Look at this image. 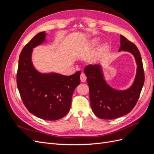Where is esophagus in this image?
<instances>
[{"label":"esophagus","instance_id":"esophagus-1","mask_svg":"<svg viewBox=\"0 0 154 154\" xmlns=\"http://www.w3.org/2000/svg\"><path fill=\"white\" fill-rule=\"evenodd\" d=\"M80 80L81 82H85L87 80V77L85 76V74L84 73H82L81 75H80Z\"/></svg>","mask_w":154,"mask_h":154}]
</instances>
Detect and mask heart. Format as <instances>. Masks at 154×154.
I'll use <instances>...</instances> for the list:
<instances>
[{
	"label": "heart",
	"instance_id": "b5f03b06",
	"mask_svg": "<svg viewBox=\"0 0 154 154\" xmlns=\"http://www.w3.org/2000/svg\"><path fill=\"white\" fill-rule=\"evenodd\" d=\"M96 43H97V42H94L92 43V44H93V45H94V44H96ZM107 48H108V47H107V45H103V48H101V51H100V54H99V55L103 54V53H105L106 52V51H107ZM97 57H98V56H97ZM97 58V57H94V59H93V61H94V62L97 61V59H98V58Z\"/></svg>",
	"mask_w": 154,
	"mask_h": 154
}]
</instances>
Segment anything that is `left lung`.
I'll list each match as a JSON object with an SVG mask.
<instances>
[{
    "instance_id": "obj_1",
    "label": "left lung",
    "mask_w": 154,
    "mask_h": 154,
    "mask_svg": "<svg viewBox=\"0 0 154 154\" xmlns=\"http://www.w3.org/2000/svg\"><path fill=\"white\" fill-rule=\"evenodd\" d=\"M119 51L132 53L137 66L132 85L127 90H116L106 83L100 65H88L84 69L89 87L90 103L92 111L100 119H112L127 114L136 106L144 82L143 62L139 51L131 42L120 36Z\"/></svg>"
}]
</instances>
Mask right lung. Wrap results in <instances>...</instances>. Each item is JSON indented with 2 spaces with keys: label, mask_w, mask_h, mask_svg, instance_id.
Listing matches in <instances>:
<instances>
[{
  "label": "right lung",
  "mask_w": 154,
  "mask_h": 154,
  "mask_svg": "<svg viewBox=\"0 0 154 154\" xmlns=\"http://www.w3.org/2000/svg\"><path fill=\"white\" fill-rule=\"evenodd\" d=\"M40 32L22 49L17 74V84L22 100L29 112L44 120L54 121L66 116L71 105L72 96L80 83L81 71L71 76L37 71L31 60L32 49L45 41Z\"/></svg>",
  "instance_id": "add662e5"
}]
</instances>
